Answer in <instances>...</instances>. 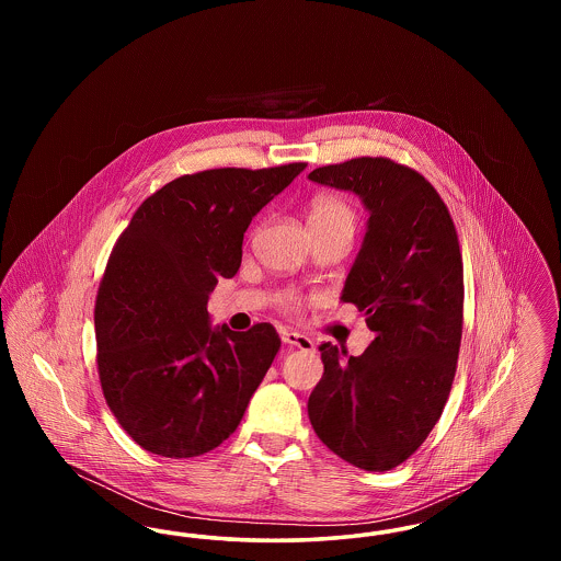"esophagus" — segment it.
<instances>
[{"instance_id": "obj_1", "label": "esophagus", "mask_w": 561, "mask_h": 561, "mask_svg": "<svg viewBox=\"0 0 561 561\" xmlns=\"http://www.w3.org/2000/svg\"><path fill=\"white\" fill-rule=\"evenodd\" d=\"M282 341L286 345H290V347L300 348V351H313L316 348V343L309 336H305L300 332H293V330H284L282 332Z\"/></svg>"}]
</instances>
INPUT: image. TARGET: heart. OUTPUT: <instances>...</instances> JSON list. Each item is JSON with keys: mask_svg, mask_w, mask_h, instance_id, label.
Segmentation results:
<instances>
[{"mask_svg": "<svg viewBox=\"0 0 561 561\" xmlns=\"http://www.w3.org/2000/svg\"><path fill=\"white\" fill-rule=\"evenodd\" d=\"M307 220H309V227L343 229L353 238V231L357 225V214L345 199L334 197V195H320L311 202ZM277 302L284 311H298L302 305V296L294 290H286L277 296Z\"/></svg>", "mask_w": 561, "mask_h": 561, "instance_id": "b5f03b06", "label": "heart"}]
</instances>
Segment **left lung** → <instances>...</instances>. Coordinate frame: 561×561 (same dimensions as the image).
<instances>
[{
	"label": "left lung",
	"instance_id": "1",
	"mask_svg": "<svg viewBox=\"0 0 561 561\" xmlns=\"http://www.w3.org/2000/svg\"><path fill=\"white\" fill-rule=\"evenodd\" d=\"M309 179L353 191L370 213L343 300L374 332L357 357L321 345L309 419L343 460L389 471L421 448L453 389L465 302L458 236L435 187L398 161L355 158Z\"/></svg>",
	"mask_w": 561,
	"mask_h": 561
}]
</instances>
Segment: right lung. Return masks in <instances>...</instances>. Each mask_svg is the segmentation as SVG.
I'll use <instances>...</instances> for the list:
<instances>
[{
  "label": "right lung",
  "mask_w": 561,
  "mask_h": 561,
  "mask_svg": "<svg viewBox=\"0 0 561 561\" xmlns=\"http://www.w3.org/2000/svg\"><path fill=\"white\" fill-rule=\"evenodd\" d=\"M307 168H214L149 195L115 241L96 305L108 410L149 453H210L240 425L279 351L271 323L213 330L208 294L241 265L252 216Z\"/></svg>",
  "instance_id": "right-lung-1"
}]
</instances>
